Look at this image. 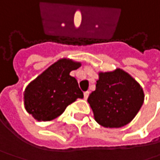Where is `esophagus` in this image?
<instances>
[{
    "label": "esophagus",
    "instance_id": "obj_1",
    "mask_svg": "<svg viewBox=\"0 0 160 160\" xmlns=\"http://www.w3.org/2000/svg\"><path fill=\"white\" fill-rule=\"evenodd\" d=\"M89 93H90V92H89V91H87V92H84V99H85V100L88 98V96H89Z\"/></svg>",
    "mask_w": 160,
    "mask_h": 160
}]
</instances>
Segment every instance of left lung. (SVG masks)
Here are the masks:
<instances>
[{
    "instance_id": "left-lung-1",
    "label": "left lung",
    "mask_w": 160,
    "mask_h": 160,
    "mask_svg": "<svg viewBox=\"0 0 160 160\" xmlns=\"http://www.w3.org/2000/svg\"><path fill=\"white\" fill-rule=\"evenodd\" d=\"M144 100L141 85L120 68L100 72L95 91L88 97L94 119L106 128H120L130 123Z\"/></svg>"
}]
</instances>
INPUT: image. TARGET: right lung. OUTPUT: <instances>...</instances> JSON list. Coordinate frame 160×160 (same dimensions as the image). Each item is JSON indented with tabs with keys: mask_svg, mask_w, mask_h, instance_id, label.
<instances>
[{
	"mask_svg": "<svg viewBox=\"0 0 160 160\" xmlns=\"http://www.w3.org/2000/svg\"><path fill=\"white\" fill-rule=\"evenodd\" d=\"M80 66V62L63 58L32 80L24 92L28 113L38 121H49L59 117L78 98H83L78 81L69 75Z\"/></svg>",
	"mask_w": 160,
	"mask_h": 160,
	"instance_id": "right-lung-1",
	"label": "right lung"
}]
</instances>
